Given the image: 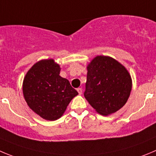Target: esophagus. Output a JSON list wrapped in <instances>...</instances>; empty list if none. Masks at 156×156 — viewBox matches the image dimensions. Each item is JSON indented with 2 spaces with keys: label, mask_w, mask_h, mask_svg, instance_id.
<instances>
[{
  "label": "esophagus",
  "mask_w": 156,
  "mask_h": 156,
  "mask_svg": "<svg viewBox=\"0 0 156 156\" xmlns=\"http://www.w3.org/2000/svg\"><path fill=\"white\" fill-rule=\"evenodd\" d=\"M77 91H78V94H81V93H82V88H77Z\"/></svg>",
  "instance_id": "1"
}]
</instances>
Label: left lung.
I'll return each mask as SVG.
<instances>
[{"label":"left lung","mask_w":156,"mask_h":156,"mask_svg":"<svg viewBox=\"0 0 156 156\" xmlns=\"http://www.w3.org/2000/svg\"><path fill=\"white\" fill-rule=\"evenodd\" d=\"M84 96L97 112L108 115L122 108L132 90V78L122 65L108 56H97L87 67Z\"/></svg>","instance_id":"obj_1"}]
</instances>
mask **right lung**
Instances as JSON below:
<instances>
[{
  "mask_svg": "<svg viewBox=\"0 0 156 156\" xmlns=\"http://www.w3.org/2000/svg\"><path fill=\"white\" fill-rule=\"evenodd\" d=\"M60 70L53 59L41 60L27 71L23 82L26 102L46 120L62 117L71 99L78 94L68 79L59 75Z\"/></svg>",
  "mask_w": 156,
  "mask_h": 156,
  "instance_id": "obj_1",
  "label": "right lung"
}]
</instances>
